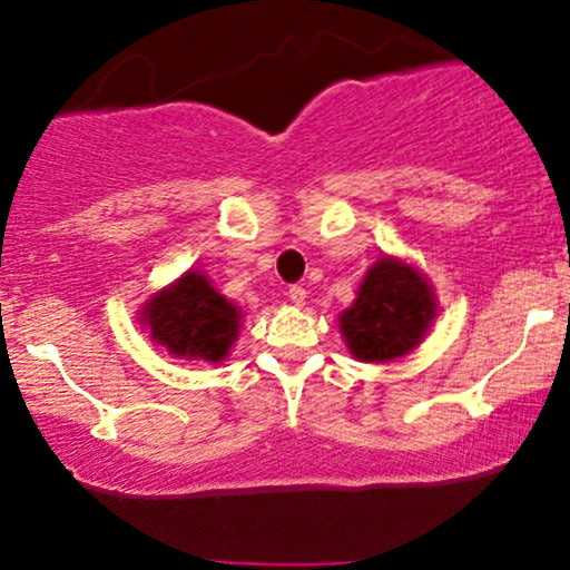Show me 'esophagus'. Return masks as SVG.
<instances>
[{"label": "esophagus", "instance_id": "34e87169", "mask_svg": "<svg viewBox=\"0 0 570 570\" xmlns=\"http://www.w3.org/2000/svg\"><path fill=\"white\" fill-rule=\"evenodd\" d=\"M289 299L294 305H305V299H307V289L303 284H297V286H292L289 289Z\"/></svg>", "mask_w": 570, "mask_h": 570}]
</instances>
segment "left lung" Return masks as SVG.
I'll return each instance as SVG.
<instances>
[{
  "label": "left lung",
  "mask_w": 570,
  "mask_h": 570,
  "mask_svg": "<svg viewBox=\"0 0 570 570\" xmlns=\"http://www.w3.org/2000/svg\"><path fill=\"white\" fill-rule=\"evenodd\" d=\"M436 316L440 305L429 278L415 265L383 254L337 324L353 358L385 364L415 351Z\"/></svg>",
  "instance_id": "8db88e82"
}]
</instances>
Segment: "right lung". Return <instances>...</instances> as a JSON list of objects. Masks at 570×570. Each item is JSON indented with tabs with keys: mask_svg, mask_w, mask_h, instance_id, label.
I'll use <instances>...</instances> for the list:
<instances>
[{
	"mask_svg": "<svg viewBox=\"0 0 570 570\" xmlns=\"http://www.w3.org/2000/svg\"><path fill=\"white\" fill-rule=\"evenodd\" d=\"M240 318V307L214 289L212 278L200 271H187L174 284L163 286L139 313L153 343L163 345L174 358L208 364H219L230 356Z\"/></svg>",
	"mask_w": 570,
	"mask_h": 570,
	"instance_id": "obj_1",
	"label": "right lung"
}]
</instances>
